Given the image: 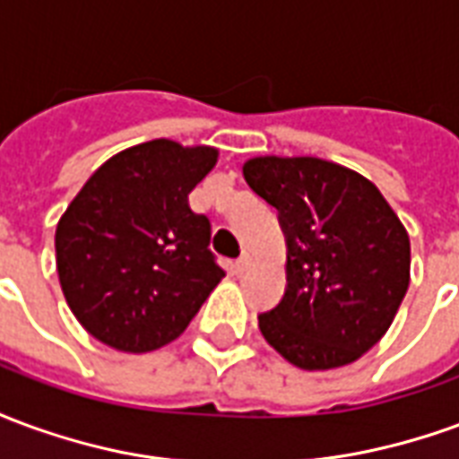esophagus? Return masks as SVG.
Segmentation results:
<instances>
[{
  "instance_id": "1",
  "label": "esophagus",
  "mask_w": 459,
  "mask_h": 459,
  "mask_svg": "<svg viewBox=\"0 0 459 459\" xmlns=\"http://www.w3.org/2000/svg\"><path fill=\"white\" fill-rule=\"evenodd\" d=\"M250 268H253V258H250L248 253L240 255V258L233 263V273H236V275H243V273H248Z\"/></svg>"
}]
</instances>
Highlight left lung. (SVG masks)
<instances>
[{
  "label": "left lung",
  "mask_w": 459,
  "mask_h": 459,
  "mask_svg": "<svg viewBox=\"0 0 459 459\" xmlns=\"http://www.w3.org/2000/svg\"><path fill=\"white\" fill-rule=\"evenodd\" d=\"M243 177L278 209L288 288L263 337L305 371L356 361L384 337L411 282V240L371 181L319 157H253Z\"/></svg>",
  "instance_id": "obj_1"
}]
</instances>
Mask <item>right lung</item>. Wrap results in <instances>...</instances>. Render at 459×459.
<instances>
[{"label": "right lung", "mask_w": 459, "mask_h": 459, "mask_svg": "<svg viewBox=\"0 0 459 459\" xmlns=\"http://www.w3.org/2000/svg\"><path fill=\"white\" fill-rule=\"evenodd\" d=\"M219 150L152 140L93 171L56 226V268L75 319L127 354L169 344L226 275L191 189Z\"/></svg>", "instance_id": "obj_1"}]
</instances>
